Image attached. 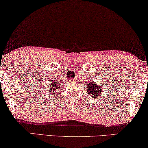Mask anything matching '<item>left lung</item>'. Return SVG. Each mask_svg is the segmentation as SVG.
<instances>
[{"instance_id": "left-lung-1", "label": "left lung", "mask_w": 148, "mask_h": 148, "mask_svg": "<svg viewBox=\"0 0 148 148\" xmlns=\"http://www.w3.org/2000/svg\"><path fill=\"white\" fill-rule=\"evenodd\" d=\"M88 93L89 94H92V97H94V98H96L98 97H100L101 95V92H102V90H101V88L99 86H97L95 84V83H93V81L92 82L89 83V84H88Z\"/></svg>"}]
</instances>
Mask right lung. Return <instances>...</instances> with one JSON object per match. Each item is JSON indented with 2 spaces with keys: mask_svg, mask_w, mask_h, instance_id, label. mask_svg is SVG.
<instances>
[{
  "mask_svg": "<svg viewBox=\"0 0 148 148\" xmlns=\"http://www.w3.org/2000/svg\"><path fill=\"white\" fill-rule=\"evenodd\" d=\"M53 84V85L52 86H54V87H55V88H56V90L57 89H58V86H56V84H55L54 85H53V84ZM58 84H59V83H58ZM55 90V88H53V87H52V88H50V92H52V90H53V91H54V90Z\"/></svg>",
  "mask_w": 148,
  "mask_h": 148,
  "instance_id": "right-lung-1",
  "label": "right lung"
}]
</instances>
